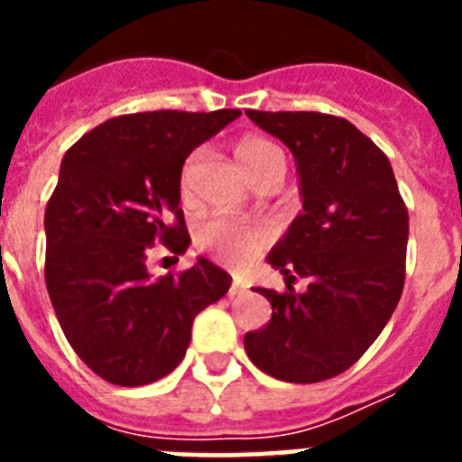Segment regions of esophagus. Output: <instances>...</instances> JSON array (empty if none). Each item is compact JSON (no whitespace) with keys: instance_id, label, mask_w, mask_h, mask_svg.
<instances>
[{"instance_id":"esophagus-1","label":"esophagus","mask_w":462,"mask_h":462,"mask_svg":"<svg viewBox=\"0 0 462 462\" xmlns=\"http://www.w3.org/2000/svg\"><path fill=\"white\" fill-rule=\"evenodd\" d=\"M245 282L238 280V277H234V282H231V287H228V296H240V293H245Z\"/></svg>"}]
</instances>
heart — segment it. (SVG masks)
Masks as SVG:
<instances>
[{"mask_svg":"<svg viewBox=\"0 0 462 462\" xmlns=\"http://www.w3.org/2000/svg\"><path fill=\"white\" fill-rule=\"evenodd\" d=\"M236 157H238L240 166H243L245 173L250 175L252 180H254L261 171H266L268 166L275 164V162H284V152L280 150V145L273 143L271 138L256 136V134L243 136L236 143ZM196 166H199V154H191L187 159L185 169H182V199H189L191 196ZM268 238L271 236H268V231L263 226H256V224H238L222 217L208 219L196 231V243H199V247L210 252L217 259L228 261V263H240V261L254 256L256 252L266 247Z\"/></svg>","mask_w":462,"mask_h":462,"instance_id":"obj_1","label":"heart"}]
</instances>
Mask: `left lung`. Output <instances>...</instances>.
<instances>
[{
  "mask_svg": "<svg viewBox=\"0 0 462 462\" xmlns=\"http://www.w3.org/2000/svg\"><path fill=\"white\" fill-rule=\"evenodd\" d=\"M245 113L291 150L303 196V212L268 254L287 291L256 289L273 317L245 336V352L282 382H324L352 368L391 319L405 284L410 215L389 157L345 117ZM296 274L310 277L303 294L291 287Z\"/></svg>",
  "mask_w": 462,
  "mask_h": 462,
  "instance_id": "left-lung-1",
  "label": "left lung"
}]
</instances>
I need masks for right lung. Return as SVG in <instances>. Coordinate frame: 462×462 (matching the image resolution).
Returning a JSON list of instances; mask_svg holds the SVG:
<instances>
[{
  "instance_id": "add662e5",
  "label": "right lung",
  "mask_w": 462,
  "mask_h": 462,
  "mask_svg": "<svg viewBox=\"0 0 462 462\" xmlns=\"http://www.w3.org/2000/svg\"><path fill=\"white\" fill-rule=\"evenodd\" d=\"M240 116L152 110L106 120L69 148L46 206V287L73 352L117 386H143L185 358L194 317L231 275L212 261L152 277L154 243L189 247L182 164Z\"/></svg>"
}]
</instances>
